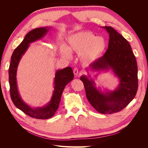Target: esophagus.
Listing matches in <instances>:
<instances>
[{
	"label": "esophagus",
	"mask_w": 148,
	"mask_h": 148,
	"mask_svg": "<svg viewBox=\"0 0 148 148\" xmlns=\"http://www.w3.org/2000/svg\"><path fill=\"white\" fill-rule=\"evenodd\" d=\"M78 73H79L78 69H77V68H75V69H74V70H73V73H74V75H77L78 74Z\"/></svg>",
	"instance_id": "34e87169"
}]
</instances>
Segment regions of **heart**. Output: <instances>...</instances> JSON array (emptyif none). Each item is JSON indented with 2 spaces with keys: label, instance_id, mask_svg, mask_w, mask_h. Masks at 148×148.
<instances>
[{
  "label": "heart",
  "instance_id": "heart-1",
  "mask_svg": "<svg viewBox=\"0 0 148 148\" xmlns=\"http://www.w3.org/2000/svg\"><path fill=\"white\" fill-rule=\"evenodd\" d=\"M68 46L62 45L60 52L64 57L70 59L72 52L79 53V58L85 64H91L100 58L107 47L105 39L96 36L90 31H83L70 35L67 38Z\"/></svg>",
  "mask_w": 148,
  "mask_h": 148
}]
</instances>
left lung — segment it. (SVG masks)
<instances>
[{
  "label": "left lung",
  "mask_w": 148,
  "mask_h": 148,
  "mask_svg": "<svg viewBox=\"0 0 148 148\" xmlns=\"http://www.w3.org/2000/svg\"><path fill=\"white\" fill-rule=\"evenodd\" d=\"M109 33V46L104 55L86 68L88 75L81 76L86 97L99 112L111 114L124 109L135 97L138 90V67L130 44L110 26H102ZM89 71H110L119 79L114 90L97 86Z\"/></svg>",
  "instance_id": "1"
}]
</instances>
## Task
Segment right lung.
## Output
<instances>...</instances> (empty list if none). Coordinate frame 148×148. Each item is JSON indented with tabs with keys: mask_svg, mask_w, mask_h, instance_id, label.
<instances>
[{
	"mask_svg": "<svg viewBox=\"0 0 148 148\" xmlns=\"http://www.w3.org/2000/svg\"><path fill=\"white\" fill-rule=\"evenodd\" d=\"M51 28L50 26H45L29 31L25 36L23 41L13 51L8 69L10 96L13 104L26 115L38 119H47L54 115L59 108L61 96L65 86L74 77L72 69L70 66L57 70L53 79L54 86L51 99L47 104L42 107H33L29 106L23 100L20 95L16 82V72L21 57L28 49L31 43L41 39Z\"/></svg>",
	"mask_w": 148,
	"mask_h": 148,
	"instance_id": "right-lung-1",
	"label": "right lung"
}]
</instances>
